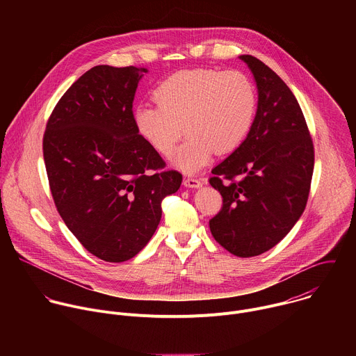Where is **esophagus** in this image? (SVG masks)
Returning <instances> with one entry per match:
<instances>
[{
  "label": "esophagus",
  "mask_w": 356,
  "mask_h": 356,
  "mask_svg": "<svg viewBox=\"0 0 356 356\" xmlns=\"http://www.w3.org/2000/svg\"><path fill=\"white\" fill-rule=\"evenodd\" d=\"M183 184H184L186 187H190V188H198V187H201V181H200L198 179H194V177H186V179L183 180Z\"/></svg>",
  "instance_id": "1"
}]
</instances>
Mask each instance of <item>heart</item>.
<instances>
[{"instance_id":"heart-1","label":"heart","mask_w":356,"mask_h":356,"mask_svg":"<svg viewBox=\"0 0 356 356\" xmlns=\"http://www.w3.org/2000/svg\"><path fill=\"white\" fill-rule=\"evenodd\" d=\"M155 99L158 106H138L136 127L163 156L172 155L186 132L173 163L187 173L204 168L214 152L227 155L239 147L257 111L255 86L239 70L177 72L161 83Z\"/></svg>"}]
</instances>
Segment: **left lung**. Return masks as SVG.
I'll list each match as a JSON object with an SVG mask.
<instances>
[{
	"label": "left lung",
	"instance_id": "left-lung-1",
	"mask_svg": "<svg viewBox=\"0 0 356 356\" xmlns=\"http://www.w3.org/2000/svg\"><path fill=\"white\" fill-rule=\"evenodd\" d=\"M255 77L258 110L246 139L216 166L210 184L222 195L210 220L214 239L239 258L279 243L306 209L314 145L297 99L264 62L239 56Z\"/></svg>",
	"mask_w": 356,
	"mask_h": 356
}]
</instances>
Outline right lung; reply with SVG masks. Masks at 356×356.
Wrapping results in <instances>:
<instances>
[{
	"label": "right lung",
	"mask_w": 356,
	"mask_h": 356,
	"mask_svg": "<svg viewBox=\"0 0 356 356\" xmlns=\"http://www.w3.org/2000/svg\"><path fill=\"white\" fill-rule=\"evenodd\" d=\"M146 69L99 65L62 95L43 135L55 206L80 243L106 262H125L155 234L162 200L181 175L139 135L132 103Z\"/></svg>",
	"instance_id": "obj_1"
}]
</instances>
